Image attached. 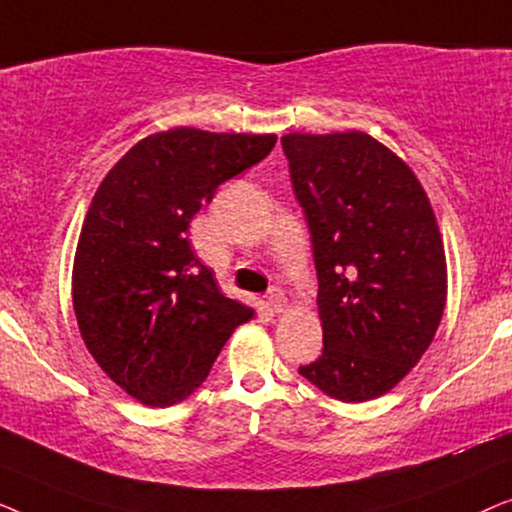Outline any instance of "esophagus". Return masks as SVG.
Segmentation results:
<instances>
[{"instance_id":"obj_1","label":"esophagus","mask_w":512,"mask_h":512,"mask_svg":"<svg viewBox=\"0 0 512 512\" xmlns=\"http://www.w3.org/2000/svg\"><path fill=\"white\" fill-rule=\"evenodd\" d=\"M268 305H270V310H275V312H284V307H286V296H284V291H279V289H270V291H268Z\"/></svg>"}]
</instances>
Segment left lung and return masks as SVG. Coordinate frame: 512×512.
I'll use <instances>...</instances> for the list:
<instances>
[{
    "label": "left lung",
    "instance_id": "1",
    "mask_svg": "<svg viewBox=\"0 0 512 512\" xmlns=\"http://www.w3.org/2000/svg\"><path fill=\"white\" fill-rule=\"evenodd\" d=\"M319 279L324 349L298 373L345 403L387 394L445 310V249L422 184L366 132L282 137Z\"/></svg>",
    "mask_w": 512,
    "mask_h": 512
}]
</instances>
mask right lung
Masks as SVG:
<instances>
[{"instance_id": "right-lung-1", "label": "right lung", "mask_w": 512, "mask_h": 512, "mask_svg": "<svg viewBox=\"0 0 512 512\" xmlns=\"http://www.w3.org/2000/svg\"><path fill=\"white\" fill-rule=\"evenodd\" d=\"M275 142L158 132L111 167L90 202L74 258L76 321L97 366L144 405L191 396L230 333L254 314L223 296L186 230L216 188L261 163Z\"/></svg>"}]
</instances>
